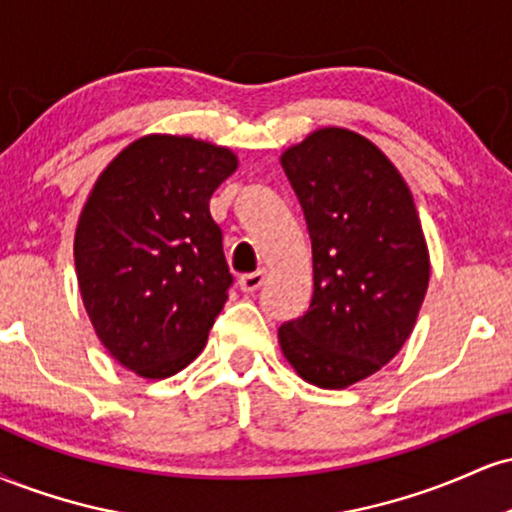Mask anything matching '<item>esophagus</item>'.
<instances>
[{
    "mask_svg": "<svg viewBox=\"0 0 512 512\" xmlns=\"http://www.w3.org/2000/svg\"><path fill=\"white\" fill-rule=\"evenodd\" d=\"M264 279H267V272H264V269H257V272L240 276L238 284H240V289H243L245 293H255V291H260V286L264 284Z\"/></svg>",
    "mask_w": 512,
    "mask_h": 512,
    "instance_id": "obj_1",
    "label": "esophagus"
}]
</instances>
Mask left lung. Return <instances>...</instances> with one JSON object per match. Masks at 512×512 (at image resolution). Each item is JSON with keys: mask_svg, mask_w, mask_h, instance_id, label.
<instances>
[{"mask_svg": "<svg viewBox=\"0 0 512 512\" xmlns=\"http://www.w3.org/2000/svg\"><path fill=\"white\" fill-rule=\"evenodd\" d=\"M313 243V301L279 327L305 383L344 390L390 363L424 303L431 262L407 182L373 142L322 127L281 154Z\"/></svg>", "mask_w": 512, "mask_h": 512, "instance_id": "left-lung-1", "label": "left lung"}]
</instances>
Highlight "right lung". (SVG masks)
Masks as SVG:
<instances>
[{"label": "right lung", "instance_id": "add662e5", "mask_svg": "<svg viewBox=\"0 0 512 512\" xmlns=\"http://www.w3.org/2000/svg\"><path fill=\"white\" fill-rule=\"evenodd\" d=\"M238 158L202 139L149 134L93 185L74 236L79 291L115 361L149 380L199 356L233 276L209 199Z\"/></svg>", "mask_w": 512, "mask_h": 512}]
</instances>
